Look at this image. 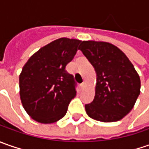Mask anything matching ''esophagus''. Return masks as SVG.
Listing matches in <instances>:
<instances>
[{
  "label": "esophagus",
  "instance_id": "34e87169",
  "mask_svg": "<svg viewBox=\"0 0 149 149\" xmlns=\"http://www.w3.org/2000/svg\"><path fill=\"white\" fill-rule=\"evenodd\" d=\"M84 86H85V84L84 83H81L80 84H79V89H84Z\"/></svg>",
  "mask_w": 149,
  "mask_h": 149
}]
</instances>
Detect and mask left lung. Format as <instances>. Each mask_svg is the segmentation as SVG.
Instances as JSON below:
<instances>
[{
    "instance_id": "left-lung-1",
    "label": "left lung",
    "mask_w": 149,
    "mask_h": 149,
    "mask_svg": "<svg viewBox=\"0 0 149 149\" xmlns=\"http://www.w3.org/2000/svg\"><path fill=\"white\" fill-rule=\"evenodd\" d=\"M79 49L94 66L97 83L87 114L101 122H115L127 115L140 94V78L122 50L108 42L82 41Z\"/></svg>"
}]
</instances>
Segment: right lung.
<instances>
[{"instance_id": "add662e5", "label": "right lung", "mask_w": 149, "mask_h": 149, "mask_svg": "<svg viewBox=\"0 0 149 149\" xmlns=\"http://www.w3.org/2000/svg\"><path fill=\"white\" fill-rule=\"evenodd\" d=\"M81 40L60 38L40 49L24 65L19 78L22 105L31 117L52 123L65 115L76 95L74 76L65 70Z\"/></svg>"}]
</instances>
